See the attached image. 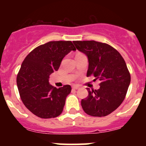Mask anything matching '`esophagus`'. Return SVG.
Instances as JSON below:
<instances>
[{"instance_id":"34e87169","label":"esophagus","mask_w":146,"mask_h":146,"mask_svg":"<svg viewBox=\"0 0 146 146\" xmlns=\"http://www.w3.org/2000/svg\"><path fill=\"white\" fill-rule=\"evenodd\" d=\"M72 88H73V89H74V90H78V89H79V88H80V87H79L78 85H73Z\"/></svg>"}]
</instances>
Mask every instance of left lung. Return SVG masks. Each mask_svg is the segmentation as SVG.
<instances>
[{"mask_svg": "<svg viewBox=\"0 0 146 146\" xmlns=\"http://www.w3.org/2000/svg\"><path fill=\"white\" fill-rule=\"evenodd\" d=\"M76 48L88 57L87 76L99 80L100 88L90 90L81 100L84 111L92 117H105L117 110L124 100L131 82L126 62L117 49L96 41H74Z\"/></svg>", "mask_w": 146, "mask_h": 146, "instance_id": "8db88e82", "label": "left lung"}]
</instances>
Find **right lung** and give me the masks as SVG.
<instances>
[{
	"label": "right lung",
	"mask_w": 146,
	"mask_h": 146,
	"mask_svg": "<svg viewBox=\"0 0 146 146\" xmlns=\"http://www.w3.org/2000/svg\"><path fill=\"white\" fill-rule=\"evenodd\" d=\"M72 50L76 49L71 41H53L34 48L23 61L17 76V88L23 104L38 117L55 118L62 113L71 87L56 88L48 78Z\"/></svg>",
	"instance_id": "right-lung-1"
}]
</instances>
